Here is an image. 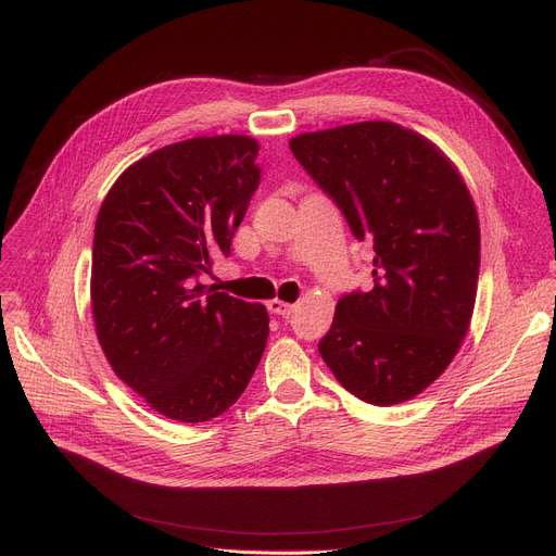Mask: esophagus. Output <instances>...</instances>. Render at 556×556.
Returning <instances> with one entry per match:
<instances>
[{
    "mask_svg": "<svg viewBox=\"0 0 556 556\" xmlns=\"http://www.w3.org/2000/svg\"><path fill=\"white\" fill-rule=\"evenodd\" d=\"M293 308H295V304H288L283 300H270L268 302V311L275 313V315H290V313H293Z\"/></svg>",
    "mask_w": 556,
    "mask_h": 556,
    "instance_id": "1",
    "label": "esophagus"
}]
</instances>
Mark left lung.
Wrapping results in <instances>:
<instances>
[{"label":"left lung","mask_w":556,"mask_h":556,"mask_svg":"<svg viewBox=\"0 0 556 556\" xmlns=\"http://www.w3.org/2000/svg\"><path fill=\"white\" fill-rule=\"evenodd\" d=\"M374 248V288L344 295L319 354L344 390L396 405L437 381L469 333L480 223L455 164L424 135L361 122L288 141Z\"/></svg>","instance_id":"obj_1"}]
</instances>
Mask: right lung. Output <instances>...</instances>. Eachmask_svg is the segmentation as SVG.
<instances>
[{"mask_svg":"<svg viewBox=\"0 0 556 556\" xmlns=\"http://www.w3.org/2000/svg\"><path fill=\"white\" fill-rule=\"evenodd\" d=\"M245 135L193 137L128 166L94 227L92 315L103 354L155 413L200 424L248 388L268 311L195 281L229 254L261 170Z\"/></svg>","mask_w":556,"mask_h":556,"instance_id":"1","label":"right lung"}]
</instances>
